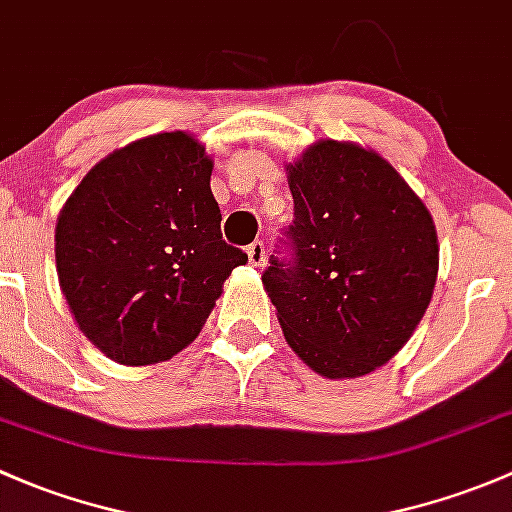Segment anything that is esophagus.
<instances>
[{"label": "esophagus", "mask_w": 512, "mask_h": 512, "mask_svg": "<svg viewBox=\"0 0 512 512\" xmlns=\"http://www.w3.org/2000/svg\"><path fill=\"white\" fill-rule=\"evenodd\" d=\"M246 254H249L251 266L261 268L263 263H266V246H263V241H254V244H249Z\"/></svg>", "instance_id": "obj_1"}]
</instances>
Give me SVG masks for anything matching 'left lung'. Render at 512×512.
Wrapping results in <instances>:
<instances>
[{
    "label": "left lung",
    "mask_w": 512,
    "mask_h": 512,
    "mask_svg": "<svg viewBox=\"0 0 512 512\" xmlns=\"http://www.w3.org/2000/svg\"><path fill=\"white\" fill-rule=\"evenodd\" d=\"M288 256L263 286L295 355L328 379L370 374L424 318L439 273L434 219L374 150L320 140L286 167Z\"/></svg>",
    "instance_id": "left-lung-1"
}]
</instances>
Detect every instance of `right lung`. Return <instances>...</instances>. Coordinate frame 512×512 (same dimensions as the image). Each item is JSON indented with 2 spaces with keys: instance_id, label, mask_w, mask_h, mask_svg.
I'll use <instances>...</instances> for the list:
<instances>
[{
  "instance_id": "add662e5",
  "label": "right lung",
  "mask_w": 512,
  "mask_h": 512,
  "mask_svg": "<svg viewBox=\"0 0 512 512\" xmlns=\"http://www.w3.org/2000/svg\"><path fill=\"white\" fill-rule=\"evenodd\" d=\"M212 160L189 133L110 152L56 221V271L81 333L110 360H170L249 256L221 239Z\"/></svg>"
}]
</instances>
